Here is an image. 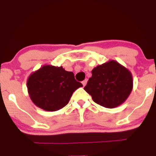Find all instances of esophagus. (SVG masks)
Here are the masks:
<instances>
[{"mask_svg":"<svg viewBox=\"0 0 156 156\" xmlns=\"http://www.w3.org/2000/svg\"><path fill=\"white\" fill-rule=\"evenodd\" d=\"M87 79H85V80H84V81H82V84H83V86H85L86 85V84H87Z\"/></svg>","mask_w":156,"mask_h":156,"instance_id":"obj_1","label":"esophagus"}]
</instances>
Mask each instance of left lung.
<instances>
[{
    "label": "left lung",
    "mask_w": 156,
    "mask_h": 156,
    "mask_svg": "<svg viewBox=\"0 0 156 156\" xmlns=\"http://www.w3.org/2000/svg\"><path fill=\"white\" fill-rule=\"evenodd\" d=\"M84 89L97 104L115 108L122 104L131 93L132 74L116 61L109 60L93 69L92 76Z\"/></svg>",
    "instance_id": "8db88e82"
}]
</instances>
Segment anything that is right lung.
Instances as JSON below:
<instances>
[{"instance_id": "right-lung-1", "label": "right lung", "mask_w": 156, "mask_h": 156, "mask_svg": "<svg viewBox=\"0 0 156 156\" xmlns=\"http://www.w3.org/2000/svg\"><path fill=\"white\" fill-rule=\"evenodd\" d=\"M75 79L72 72L62 66H43L32 72L27 80V88L31 101L45 111L54 112L68 104L74 91L82 87Z\"/></svg>"}]
</instances>
